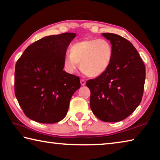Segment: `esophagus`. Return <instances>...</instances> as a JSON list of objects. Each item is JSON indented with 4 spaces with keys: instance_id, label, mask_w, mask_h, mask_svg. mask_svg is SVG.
<instances>
[{
    "instance_id": "34e87169",
    "label": "esophagus",
    "mask_w": 160,
    "mask_h": 160,
    "mask_svg": "<svg viewBox=\"0 0 160 160\" xmlns=\"http://www.w3.org/2000/svg\"><path fill=\"white\" fill-rule=\"evenodd\" d=\"M80 84H81V85L82 86H84L86 84V82H85V80H83V79H81L80 80Z\"/></svg>"
}]
</instances>
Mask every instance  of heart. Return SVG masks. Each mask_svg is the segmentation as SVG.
<instances>
[{
    "label": "heart",
    "mask_w": 160,
    "mask_h": 160,
    "mask_svg": "<svg viewBox=\"0 0 160 160\" xmlns=\"http://www.w3.org/2000/svg\"><path fill=\"white\" fill-rule=\"evenodd\" d=\"M70 54L64 58V66L68 72H73L78 63L87 76L99 77L107 71L112 63L113 49L106 39H91L78 42L70 47Z\"/></svg>",
    "instance_id": "heart-1"
}]
</instances>
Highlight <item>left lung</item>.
I'll use <instances>...</instances> for the list:
<instances>
[{
  "label": "left lung",
  "instance_id": "left-lung-1",
  "mask_svg": "<svg viewBox=\"0 0 160 160\" xmlns=\"http://www.w3.org/2000/svg\"><path fill=\"white\" fill-rule=\"evenodd\" d=\"M102 35L113 49L112 63L100 76L89 80L90 105L94 115L105 122L126 118L141 102L145 80V66L133 45L112 33Z\"/></svg>",
  "mask_w": 160,
  "mask_h": 160
}]
</instances>
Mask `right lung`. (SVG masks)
I'll use <instances>...</instances> for the list:
<instances>
[{"mask_svg":"<svg viewBox=\"0 0 160 160\" xmlns=\"http://www.w3.org/2000/svg\"><path fill=\"white\" fill-rule=\"evenodd\" d=\"M75 33L43 37L29 45L15 65V93L25 114L42 123H54L66 116L79 77L66 72L64 58Z\"/></svg>","mask_w":160,"mask_h":160,"instance_id":"obj_1","label":"right lung"}]
</instances>
